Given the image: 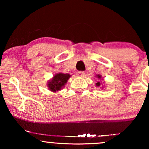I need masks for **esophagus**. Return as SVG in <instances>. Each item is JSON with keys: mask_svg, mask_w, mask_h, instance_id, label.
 Returning a JSON list of instances; mask_svg holds the SVG:
<instances>
[{"mask_svg": "<svg viewBox=\"0 0 149 149\" xmlns=\"http://www.w3.org/2000/svg\"><path fill=\"white\" fill-rule=\"evenodd\" d=\"M77 76L79 77H83V76H85V72L84 71H78L77 73Z\"/></svg>", "mask_w": 149, "mask_h": 149, "instance_id": "obj_1", "label": "esophagus"}]
</instances>
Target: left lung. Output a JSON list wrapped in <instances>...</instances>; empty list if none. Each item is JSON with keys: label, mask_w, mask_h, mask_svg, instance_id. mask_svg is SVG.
<instances>
[{"label": "left lung", "mask_w": 149, "mask_h": 149, "mask_svg": "<svg viewBox=\"0 0 149 149\" xmlns=\"http://www.w3.org/2000/svg\"><path fill=\"white\" fill-rule=\"evenodd\" d=\"M96 77H97V78H98V79L102 80V76H101V75H100V74L96 75ZM103 83H104V82H103ZM103 83H101L100 80V81H98V82H97V83H96V86H97V87H100V86H101V88L103 89V88H104Z\"/></svg>", "instance_id": "left-lung-1"}]
</instances>
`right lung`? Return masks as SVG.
Instances as JSON below:
<instances>
[{
  "mask_svg": "<svg viewBox=\"0 0 149 149\" xmlns=\"http://www.w3.org/2000/svg\"><path fill=\"white\" fill-rule=\"evenodd\" d=\"M71 76L69 73H57L47 83L48 90L52 92H58L65 86Z\"/></svg>",
  "mask_w": 149,
  "mask_h": 149,
  "instance_id": "obj_1",
  "label": "right lung"
}]
</instances>
